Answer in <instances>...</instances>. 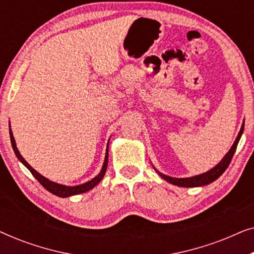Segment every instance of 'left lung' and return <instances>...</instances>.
I'll list each match as a JSON object with an SVG mask.
<instances>
[{"instance_id":"left-lung-1","label":"left lung","mask_w":254,"mask_h":254,"mask_svg":"<svg viewBox=\"0 0 254 254\" xmlns=\"http://www.w3.org/2000/svg\"><path fill=\"white\" fill-rule=\"evenodd\" d=\"M243 130H244V124H243L241 130H239V133H238V136H237V138H236L235 143L232 144V147L230 150H229L228 154L224 156L223 159H222V161L218 163L215 168L209 170V171H207L206 173H202V175H199L195 177H190V178H172V177L162 175V173L158 172L159 176H161L164 180H166V182L171 183V184H173V185L180 186V187H197V186L208 185V184L213 183L214 180H216L218 178V177L223 175V172L227 170L229 164H230L231 159H232V157H234L236 149H237L239 138H241V136H242Z\"/></svg>"}]
</instances>
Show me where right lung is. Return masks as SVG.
<instances>
[{
    "label": "right lung",
    "mask_w": 254,
    "mask_h": 254,
    "mask_svg": "<svg viewBox=\"0 0 254 254\" xmlns=\"http://www.w3.org/2000/svg\"><path fill=\"white\" fill-rule=\"evenodd\" d=\"M10 140H11V144H12V149L13 151H15V154L17 156V158L19 159L20 162L23 163L24 165L26 166L27 169L30 170V172L32 173L34 178H36L38 182H39L41 185H43L45 189H46L48 192H51L52 194H54V195H58V196H61V197H67V196H70V195H76V194H81V193H84V192H88L91 189H93L97 184H98L100 180L103 179L104 175H105L106 172V169H107V161H109V149H106V156H105V161H104V165H103V169L97 177H95L92 180H90V182L85 183V184H82V185H78V186H74V187H69V186H64V185H60V184H57V183H53L51 182V180H48L43 177L41 175H39L36 170L31 168L29 165V163H27L25 159L22 157V155L19 154L18 149L16 147V142H15V138L12 136V131L10 129Z\"/></svg>",
    "instance_id": "add662e5"
}]
</instances>
